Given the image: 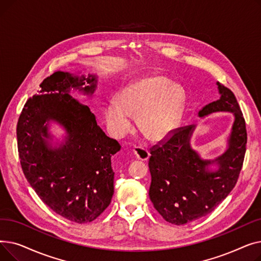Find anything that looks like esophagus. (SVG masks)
<instances>
[{"instance_id":"obj_1","label":"esophagus","mask_w":261,"mask_h":261,"mask_svg":"<svg viewBox=\"0 0 261 261\" xmlns=\"http://www.w3.org/2000/svg\"><path fill=\"white\" fill-rule=\"evenodd\" d=\"M134 152V155L135 158L138 160H141V161H147L150 156V153L148 150L142 148V147H135V149L133 150Z\"/></svg>"}]
</instances>
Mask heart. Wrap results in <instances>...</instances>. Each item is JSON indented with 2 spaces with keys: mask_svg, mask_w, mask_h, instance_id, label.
I'll list each match as a JSON object with an SVG mask.
<instances>
[{
  "mask_svg": "<svg viewBox=\"0 0 261 261\" xmlns=\"http://www.w3.org/2000/svg\"><path fill=\"white\" fill-rule=\"evenodd\" d=\"M186 100L184 89L162 75L136 78L107 102L103 113L107 125L116 138L133 129L132 116L138 115L141 132L152 142L165 140L180 120Z\"/></svg>",
  "mask_w": 261,
  "mask_h": 261,
  "instance_id": "heart-1",
  "label": "heart"
}]
</instances>
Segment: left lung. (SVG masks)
<instances>
[{
	"label": "left lung",
	"mask_w": 261,
	"mask_h": 261,
	"mask_svg": "<svg viewBox=\"0 0 261 261\" xmlns=\"http://www.w3.org/2000/svg\"><path fill=\"white\" fill-rule=\"evenodd\" d=\"M220 98L205 106L198 116L216 112L234 115L225 151L204 160L190 146L197 125L176 129L170 138L151 148L149 197L154 208L169 223L183 225L212 213L235 187L246 150L245 121L234 93L217 82ZM212 166L217 167L213 170Z\"/></svg>",
	"instance_id": "left-lung-1"
}]
</instances>
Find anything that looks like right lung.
<instances>
[{
	"mask_svg": "<svg viewBox=\"0 0 261 261\" xmlns=\"http://www.w3.org/2000/svg\"><path fill=\"white\" fill-rule=\"evenodd\" d=\"M40 92L26 101L17 125L24 175L47 206L72 222L95 220L111 203L114 171L111 158L120 150L97 125L88 106L71 96H92L97 76L58 71L45 78ZM50 123L65 131L53 143Z\"/></svg>",
	"mask_w": 261,
	"mask_h": 261,
	"instance_id": "add662e5",
	"label": "right lung"
}]
</instances>
